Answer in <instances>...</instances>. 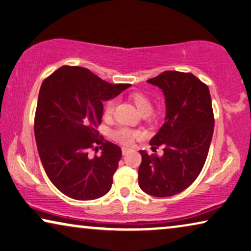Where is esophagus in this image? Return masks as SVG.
<instances>
[{
	"mask_svg": "<svg viewBox=\"0 0 251 251\" xmlns=\"http://www.w3.org/2000/svg\"><path fill=\"white\" fill-rule=\"evenodd\" d=\"M130 151V149H128V148H123L122 149V152H123V154H127V153H128Z\"/></svg>",
	"mask_w": 251,
	"mask_h": 251,
	"instance_id": "34e87169",
	"label": "esophagus"
}]
</instances>
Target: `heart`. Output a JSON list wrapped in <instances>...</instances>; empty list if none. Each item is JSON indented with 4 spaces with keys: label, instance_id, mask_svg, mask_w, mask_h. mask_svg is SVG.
Masks as SVG:
<instances>
[{
    "label": "heart",
    "instance_id": "heart-1",
    "mask_svg": "<svg viewBox=\"0 0 251 251\" xmlns=\"http://www.w3.org/2000/svg\"><path fill=\"white\" fill-rule=\"evenodd\" d=\"M130 101L133 102L134 106H135L138 113L142 114H149L152 109V102L151 99L149 98L148 96L143 95V93H134V95L130 96ZM114 106L115 101H108L104 106L103 109V115L104 117H110L113 115L114 111ZM141 132L138 130H133L129 128H126V127H119L116 130H114V137L115 140L121 142L123 144H130L133 143L135 138L141 137Z\"/></svg>",
    "mask_w": 251,
    "mask_h": 251
}]
</instances>
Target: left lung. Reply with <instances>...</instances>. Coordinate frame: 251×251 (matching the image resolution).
<instances>
[{
    "label": "left lung",
    "instance_id": "left-lung-1",
    "mask_svg": "<svg viewBox=\"0 0 251 251\" xmlns=\"http://www.w3.org/2000/svg\"><path fill=\"white\" fill-rule=\"evenodd\" d=\"M148 83L166 99L164 124L150 141L164 149L161 156L141 150L138 185L149 195L168 197L189 187L203 169L214 130L212 100L207 85L192 73L166 71Z\"/></svg>",
    "mask_w": 251,
    "mask_h": 251
}]
</instances>
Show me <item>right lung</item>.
<instances>
[{
	"label": "right lung",
	"mask_w": 251,
	"mask_h": 251,
	"mask_svg": "<svg viewBox=\"0 0 251 251\" xmlns=\"http://www.w3.org/2000/svg\"><path fill=\"white\" fill-rule=\"evenodd\" d=\"M129 87L108 83L80 66L59 67L43 82L35 117L37 150L47 177L64 195L90 201L110 190L122 149L106 141L93 158L87 150L102 143L97 132L102 101Z\"/></svg>",
	"instance_id": "1"
}]
</instances>
